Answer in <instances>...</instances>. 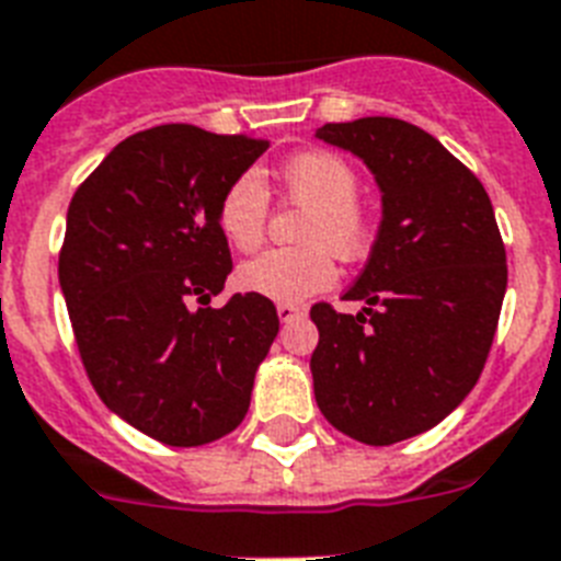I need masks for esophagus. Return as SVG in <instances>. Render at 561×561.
I'll return each mask as SVG.
<instances>
[{
    "mask_svg": "<svg viewBox=\"0 0 561 561\" xmlns=\"http://www.w3.org/2000/svg\"><path fill=\"white\" fill-rule=\"evenodd\" d=\"M304 309L295 307V304H277V318L280 321H295V318H301Z\"/></svg>",
    "mask_w": 561,
    "mask_h": 561,
    "instance_id": "1",
    "label": "esophagus"
}]
</instances>
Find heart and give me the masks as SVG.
Wrapping results in <instances>:
<instances>
[{
  "label": "heart",
  "instance_id": "b5f03b06",
  "mask_svg": "<svg viewBox=\"0 0 561 561\" xmlns=\"http://www.w3.org/2000/svg\"><path fill=\"white\" fill-rule=\"evenodd\" d=\"M280 185L293 199L309 205L298 249H272L249 260L237 272L245 293L277 304H298L335 284L333 252L356 260L367 252L374 222L356 196L358 173L351 161L330 150L295 153L277 170ZM268 194L254 173L237 176L219 199V231L240 252H254L266 237Z\"/></svg>",
  "mask_w": 561,
  "mask_h": 561
}]
</instances>
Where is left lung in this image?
Returning a JSON list of instances; mask_svg holds the SVG:
<instances>
[{"instance_id": "obj_1", "label": "left lung", "mask_w": 561, "mask_h": 561, "mask_svg": "<svg viewBox=\"0 0 561 561\" xmlns=\"http://www.w3.org/2000/svg\"><path fill=\"white\" fill-rule=\"evenodd\" d=\"M316 138L365 161L382 222L344 316L316 304L309 358L327 423L367 446L428 432L469 397L507 293L490 196L425 129L400 118L324 124Z\"/></svg>"}]
</instances>
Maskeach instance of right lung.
<instances>
[{"instance_id":"obj_1","label":"right lung","mask_w":561,"mask_h":561,"mask_svg":"<svg viewBox=\"0 0 561 561\" xmlns=\"http://www.w3.org/2000/svg\"><path fill=\"white\" fill-rule=\"evenodd\" d=\"M266 147L161 124L112 147L71 196L60 289L89 382L168 446H205L243 423L280 327L263 295L208 307L231 272L219 199Z\"/></svg>"}]
</instances>
